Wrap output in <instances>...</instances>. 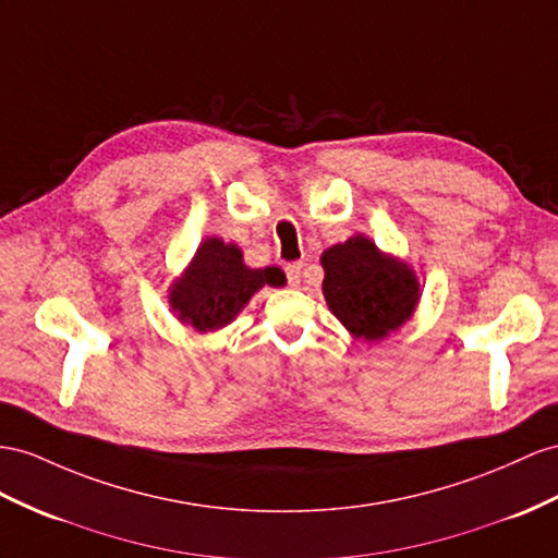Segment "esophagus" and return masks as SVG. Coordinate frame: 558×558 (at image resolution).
<instances>
[{"mask_svg": "<svg viewBox=\"0 0 558 558\" xmlns=\"http://www.w3.org/2000/svg\"><path fill=\"white\" fill-rule=\"evenodd\" d=\"M284 274H288V282L292 284V288H296V284L302 282V262H294V264L284 266Z\"/></svg>", "mask_w": 558, "mask_h": 558, "instance_id": "1", "label": "esophagus"}]
</instances>
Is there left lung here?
<instances>
[{"label": "left lung", "mask_w": 558, "mask_h": 558, "mask_svg": "<svg viewBox=\"0 0 558 558\" xmlns=\"http://www.w3.org/2000/svg\"><path fill=\"white\" fill-rule=\"evenodd\" d=\"M323 294L347 330L367 341L384 339L410 320L420 302V280L405 262L384 254L373 240L353 235L320 256Z\"/></svg>", "instance_id": "left-lung-1"}]
</instances>
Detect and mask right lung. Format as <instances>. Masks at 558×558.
<instances>
[{
  "mask_svg": "<svg viewBox=\"0 0 558 558\" xmlns=\"http://www.w3.org/2000/svg\"><path fill=\"white\" fill-rule=\"evenodd\" d=\"M264 284H282L280 268H250L233 242L226 245L221 238H207L183 276L171 282L169 306L183 325L214 332L231 323Z\"/></svg>",
  "mask_w": 558,
  "mask_h": 558,
  "instance_id": "right-lung-1",
  "label": "right lung"
}]
</instances>
